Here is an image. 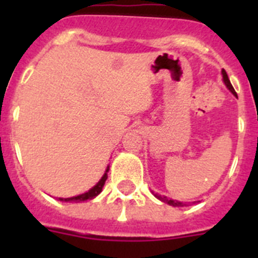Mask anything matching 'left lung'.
<instances>
[{"mask_svg": "<svg viewBox=\"0 0 258 258\" xmlns=\"http://www.w3.org/2000/svg\"><path fill=\"white\" fill-rule=\"evenodd\" d=\"M222 80H223V83H225V85H226V88L229 89L230 92H231L232 94H234V95H235V97H236L235 90H234V88H232L231 83H230V80H229V76H227L226 71H225V70H222ZM154 195H155V197H156L159 200H161V202L166 203V204H169V206H172V207H183V206H184V203L178 202V200L168 199V198H166V197H161V195H157V194H154Z\"/></svg>", "mask_w": 258, "mask_h": 258, "instance_id": "8db88e82", "label": "left lung"}]
</instances>
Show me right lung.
<instances>
[{"label": "right lung", "mask_w": 258, "mask_h": 258, "mask_svg": "<svg viewBox=\"0 0 258 258\" xmlns=\"http://www.w3.org/2000/svg\"><path fill=\"white\" fill-rule=\"evenodd\" d=\"M109 170V166H107L106 172H104V174L102 175V178L98 181V183L95 184V186H93L92 188L89 191H86V192L84 194H80V195H76V197H71V198H58L60 202H67V203H81V202H86V200H92L94 199L95 197H98L99 194L102 192V188H103L104 183H106V179H107V173H108Z\"/></svg>", "instance_id": "obj_1"}]
</instances>
